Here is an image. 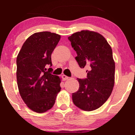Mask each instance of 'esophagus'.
I'll return each instance as SVG.
<instances>
[{
    "mask_svg": "<svg viewBox=\"0 0 135 135\" xmlns=\"http://www.w3.org/2000/svg\"><path fill=\"white\" fill-rule=\"evenodd\" d=\"M61 77H62V79H63V80H66L69 79V77L66 76V75H62V76H61Z\"/></svg>",
    "mask_w": 135,
    "mask_h": 135,
    "instance_id": "34e87169",
    "label": "esophagus"
}]
</instances>
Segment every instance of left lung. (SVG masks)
Returning a JSON list of instances; mask_svg holds the SVG:
<instances>
[{
	"instance_id": "1",
	"label": "left lung",
	"mask_w": 135,
	"mask_h": 135,
	"mask_svg": "<svg viewBox=\"0 0 135 135\" xmlns=\"http://www.w3.org/2000/svg\"><path fill=\"white\" fill-rule=\"evenodd\" d=\"M68 38L80 67L89 68L86 78L77 79L79 88L72 93L73 103L83 110H94L108 100L114 86L112 48L101 34L92 31L82 30Z\"/></svg>"
}]
</instances>
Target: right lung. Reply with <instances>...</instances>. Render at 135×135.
Masks as SVG:
<instances>
[{
  "instance_id": "add662e5",
  "label": "right lung",
  "mask_w": 135,
  "mask_h": 135,
  "mask_svg": "<svg viewBox=\"0 0 135 135\" xmlns=\"http://www.w3.org/2000/svg\"><path fill=\"white\" fill-rule=\"evenodd\" d=\"M61 36L50 32L33 33L26 40L16 58V78L23 100L32 110L51 109L61 90L60 77L52 75L51 54Z\"/></svg>"
}]
</instances>
